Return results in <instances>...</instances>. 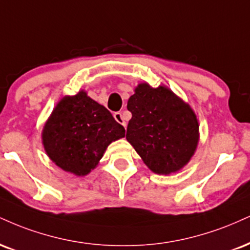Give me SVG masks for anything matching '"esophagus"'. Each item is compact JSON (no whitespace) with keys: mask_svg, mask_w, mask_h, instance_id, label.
Wrapping results in <instances>:
<instances>
[{"mask_svg":"<svg viewBox=\"0 0 250 250\" xmlns=\"http://www.w3.org/2000/svg\"><path fill=\"white\" fill-rule=\"evenodd\" d=\"M114 119L116 120L117 122L120 123V125H122L123 127H127V122L125 121V117H123V115H122V113H120V112H116V113H114Z\"/></svg>","mask_w":250,"mask_h":250,"instance_id":"1","label":"esophagus"}]
</instances>
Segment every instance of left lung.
<instances>
[{
    "mask_svg": "<svg viewBox=\"0 0 250 250\" xmlns=\"http://www.w3.org/2000/svg\"><path fill=\"white\" fill-rule=\"evenodd\" d=\"M127 108V141L152 172H177L190 162L199 142V123L190 104L170 88L146 83L135 88Z\"/></svg>",
    "mask_w": 250,
    "mask_h": 250,
    "instance_id": "8db88e82",
    "label": "left lung"
}]
</instances>
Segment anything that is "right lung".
Here are the masks:
<instances>
[{
  "label": "right lung",
  "mask_w": 250,
  "mask_h": 250,
  "mask_svg": "<svg viewBox=\"0 0 250 250\" xmlns=\"http://www.w3.org/2000/svg\"><path fill=\"white\" fill-rule=\"evenodd\" d=\"M125 133L106 107L80 91L57 104L42 140L47 156L60 169L86 176L95 169L107 146Z\"/></svg>",
  "instance_id": "add662e5"
}]
</instances>
